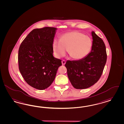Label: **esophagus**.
I'll return each mask as SVG.
<instances>
[{
  "instance_id": "34e87169",
  "label": "esophagus",
  "mask_w": 124,
  "mask_h": 124,
  "mask_svg": "<svg viewBox=\"0 0 124 124\" xmlns=\"http://www.w3.org/2000/svg\"><path fill=\"white\" fill-rule=\"evenodd\" d=\"M62 65H64L65 63H66V61L65 60H63L62 61Z\"/></svg>"
}]
</instances>
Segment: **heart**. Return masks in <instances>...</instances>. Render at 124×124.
Returning a JSON list of instances; mask_svg holds the SVG:
<instances>
[{
    "instance_id": "obj_1",
    "label": "heart",
    "mask_w": 124,
    "mask_h": 124,
    "mask_svg": "<svg viewBox=\"0 0 124 124\" xmlns=\"http://www.w3.org/2000/svg\"><path fill=\"white\" fill-rule=\"evenodd\" d=\"M92 46L91 39L77 31L67 32L60 38V40L54 39L52 47L57 57L64 56L68 51L69 56L73 59L81 60L87 56Z\"/></svg>"
}]
</instances>
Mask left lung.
I'll return each instance as SVG.
<instances>
[{"instance_id":"1","label":"left lung","mask_w":124,"mask_h":124,"mask_svg":"<svg viewBox=\"0 0 124 124\" xmlns=\"http://www.w3.org/2000/svg\"><path fill=\"white\" fill-rule=\"evenodd\" d=\"M91 52L81 60H68L65 65L69 79L74 88L84 89L91 87L100 79L105 65L107 55L105 44L95 32Z\"/></svg>"}]
</instances>
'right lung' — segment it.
<instances>
[{
    "mask_svg": "<svg viewBox=\"0 0 124 124\" xmlns=\"http://www.w3.org/2000/svg\"><path fill=\"white\" fill-rule=\"evenodd\" d=\"M56 30L49 27L32 30L19 49L20 72L25 81L36 89L49 87L62 65V60L53 55L52 43Z\"/></svg>",
    "mask_w": 124,
    "mask_h": 124,
    "instance_id": "right-lung-1",
    "label": "right lung"
}]
</instances>
